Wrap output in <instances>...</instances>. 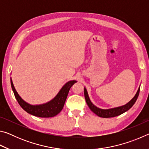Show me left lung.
I'll list each match as a JSON object with an SVG mask.
<instances>
[{
    "mask_svg": "<svg viewBox=\"0 0 149 149\" xmlns=\"http://www.w3.org/2000/svg\"><path fill=\"white\" fill-rule=\"evenodd\" d=\"M140 91V87H139L137 90V92L136 93L134 97L130 100L129 102H127V104L122 106V107H118L113 108H109V109H101L96 107L91 101V100L88 95V93L87 91L86 88L84 87V95H85V99L86 100V102L88 105V107L93 112H94L95 114H97L98 116L101 117V118H112L115 116H118L120 114H123V113L125 112L126 111L130 110L132 108L133 104H135V102L137 100Z\"/></svg>",
    "mask_w": 149,
    "mask_h": 149,
    "instance_id": "1",
    "label": "left lung"
}]
</instances>
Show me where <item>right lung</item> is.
I'll return each instance as SVG.
<instances>
[{"instance_id": "obj_1", "label": "right lung", "mask_w": 149, "mask_h": 149, "mask_svg": "<svg viewBox=\"0 0 149 149\" xmlns=\"http://www.w3.org/2000/svg\"><path fill=\"white\" fill-rule=\"evenodd\" d=\"M76 82V81L75 80L70 81L67 82L60 89L56 97L53 99L50 100L49 102L39 105H31L24 101L20 97V96L15 89L13 82H12L10 78L12 91H13L15 97H16L20 107L29 114L40 118H51L59 114L64 107V103L65 100H66L68 95L70 88Z\"/></svg>"}]
</instances>
